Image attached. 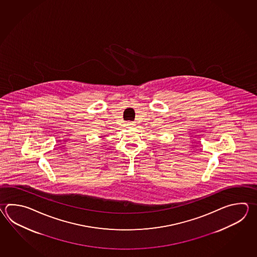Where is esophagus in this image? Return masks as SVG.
I'll list each match as a JSON object with an SVG mask.
<instances>
[{
    "label": "esophagus",
    "mask_w": 257,
    "mask_h": 257,
    "mask_svg": "<svg viewBox=\"0 0 257 257\" xmlns=\"http://www.w3.org/2000/svg\"><path fill=\"white\" fill-rule=\"evenodd\" d=\"M126 125L134 126V125H135V123H134V122H133V121H127V123H126Z\"/></svg>",
    "instance_id": "obj_1"
}]
</instances>
